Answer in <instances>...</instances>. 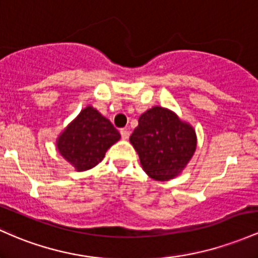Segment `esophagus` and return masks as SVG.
<instances>
[{"label": "esophagus", "instance_id": "esophagus-1", "mask_svg": "<svg viewBox=\"0 0 258 258\" xmlns=\"http://www.w3.org/2000/svg\"><path fill=\"white\" fill-rule=\"evenodd\" d=\"M120 134H121V137H122L123 140H127V138L130 137V131L127 128H121Z\"/></svg>", "mask_w": 258, "mask_h": 258}]
</instances>
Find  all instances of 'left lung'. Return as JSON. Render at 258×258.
I'll use <instances>...</instances> for the list:
<instances>
[{
    "instance_id": "8db88e82",
    "label": "left lung",
    "mask_w": 258,
    "mask_h": 258,
    "mask_svg": "<svg viewBox=\"0 0 258 258\" xmlns=\"http://www.w3.org/2000/svg\"><path fill=\"white\" fill-rule=\"evenodd\" d=\"M130 142L146 174L157 181H168L187 165L196 151L197 138L194 127L175 112L154 106L140 116Z\"/></svg>"
}]
</instances>
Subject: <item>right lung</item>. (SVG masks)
<instances>
[{"label": "right lung", "instance_id": "add662e5", "mask_svg": "<svg viewBox=\"0 0 258 258\" xmlns=\"http://www.w3.org/2000/svg\"><path fill=\"white\" fill-rule=\"evenodd\" d=\"M121 138L117 130L93 106H87L56 141L58 152L77 171L98 165Z\"/></svg>", "mask_w": 258, "mask_h": 258}]
</instances>
